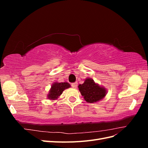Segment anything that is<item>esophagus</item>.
<instances>
[{
	"label": "esophagus",
	"instance_id": "34e87169",
	"mask_svg": "<svg viewBox=\"0 0 148 148\" xmlns=\"http://www.w3.org/2000/svg\"><path fill=\"white\" fill-rule=\"evenodd\" d=\"M71 86L74 88H77V86H78V83H71Z\"/></svg>",
	"mask_w": 148,
	"mask_h": 148
}]
</instances>
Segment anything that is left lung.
Returning <instances> with one entry per match:
<instances>
[{"label":"left lung","instance_id":"1","mask_svg":"<svg viewBox=\"0 0 148 148\" xmlns=\"http://www.w3.org/2000/svg\"><path fill=\"white\" fill-rule=\"evenodd\" d=\"M78 88L84 99L89 103L101 101L107 94L106 89L96 83L91 78H86L84 83L79 84Z\"/></svg>","mask_w":148,"mask_h":148}]
</instances>
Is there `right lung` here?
<instances>
[{"instance_id":"1","label":"right lung","mask_w":148,"mask_h":148,"mask_svg":"<svg viewBox=\"0 0 148 148\" xmlns=\"http://www.w3.org/2000/svg\"><path fill=\"white\" fill-rule=\"evenodd\" d=\"M70 87V84L67 82H56L53 83L47 95V98L51 100H56L58 99V97L62 95L65 89L69 88Z\"/></svg>"}]
</instances>
